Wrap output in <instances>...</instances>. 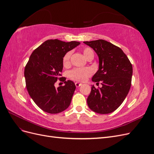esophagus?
I'll use <instances>...</instances> for the list:
<instances>
[{
	"label": "esophagus",
	"mask_w": 154,
	"mask_h": 154,
	"mask_svg": "<svg viewBox=\"0 0 154 154\" xmlns=\"http://www.w3.org/2000/svg\"><path fill=\"white\" fill-rule=\"evenodd\" d=\"M82 85V84L81 83H79V82H76V83H75V85H76V87H80Z\"/></svg>",
	"instance_id": "34e87169"
}]
</instances>
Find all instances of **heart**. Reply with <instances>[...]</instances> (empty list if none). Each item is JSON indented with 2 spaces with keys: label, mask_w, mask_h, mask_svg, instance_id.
Masks as SVG:
<instances>
[{
  "label": "heart",
  "mask_w": 154,
  "mask_h": 154,
  "mask_svg": "<svg viewBox=\"0 0 154 154\" xmlns=\"http://www.w3.org/2000/svg\"><path fill=\"white\" fill-rule=\"evenodd\" d=\"M83 54L85 58H87L89 56H94V53L91 49L85 48L83 49ZM71 52L69 51L64 55L63 58V65L64 67H68L70 64V58H71ZM92 71L88 67L75 68L69 72V78L73 80L78 82H83L91 75Z\"/></svg>",
  "instance_id": "1"
}]
</instances>
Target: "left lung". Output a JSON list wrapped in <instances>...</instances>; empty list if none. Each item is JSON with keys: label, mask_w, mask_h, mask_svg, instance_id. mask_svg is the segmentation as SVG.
Masks as SVG:
<instances>
[{"label": "left lung", "mask_w": 154, "mask_h": 154, "mask_svg": "<svg viewBox=\"0 0 154 154\" xmlns=\"http://www.w3.org/2000/svg\"><path fill=\"white\" fill-rule=\"evenodd\" d=\"M83 43L93 49L99 58V69L92 82H101L102 87L93 85L87 97L89 108L96 113L106 114L117 109L127 97L131 86L132 66L123 51L104 40Z\"/></svg>", "instance_id": "1"}]
</instances>
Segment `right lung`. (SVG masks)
Instances as JSON below:
<instances>
[{"label":"right lung","mask_w":154,"mask_h":154,"mask_svg":"<svg viewBox=\"0 0 154 154\" xmlns=\"http://www.w3.org/2000/svg\"><path fill=\"white\" fill-rule=\"evenodd\" d=\"M80 44L76 41L48 40L31 54L24 69L26 88L32 100L45 112L58 114L70 105L76 89L74 83L64 78L63 86L56 88L54 83L61 76L64 55Z\"/></svg>","instance_id":"add662e5"}]
</instances>
